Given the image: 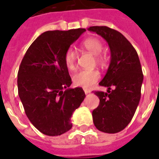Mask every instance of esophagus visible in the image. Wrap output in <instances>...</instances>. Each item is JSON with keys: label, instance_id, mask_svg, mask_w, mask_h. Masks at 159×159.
Returning a JSON list of instances; mask_svg holds the SVG:
<instances>
[{"label": "esophagus", "instance_id": "34e87169", "mask_svg": "<svg viewBox=\"0 0 159 159\" xmlns=\"http://www.w3.org/2000/svg\"><path fill=\"white\" fill-rule=\"evenodd\" d=\"M84 92L86 93V94H87V93H89L90 91L89 90H87V89H84Z\"/></svg>", "mask_w": 159, "mask_h": 159}]
</instances>
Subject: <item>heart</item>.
Wrapping results in <instances>:
<instances>
[{"label": "heart", "instance_id": "b5f03b06", "mask_svg": "<svg viewBox=\"0 0 159 159\" xmlns=\"http://www.w3.org/2000/svg\"><path fill=\"white\" fill-rule=\"evenodd\" d=\"M82 47L89 51L92 54L95 55L96 63L100 66L105 65L106 62V57L102 54L103 43L102 41L97 38H88L85 39L82 43ZM77 61V53L72 48H69L66 51L64 55V62L66 67L69 70L75 68V64ZM100 73L97 70H83L74 74L72 77V82L75 86L89 88L99 80Z\"/></svg>", "mask_w": 159, "mask_h": 159}]
</instances>
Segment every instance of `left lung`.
<instances>
[{
	"label": "left lung",
	"mask_w": 159,
	"mask_h": 159,
	"mask_svg": "<svg viewBox=\"0 0 159 159\" xmlns=\"http://www.w3.org/2000/svg\"><path fill=\"white\" fill-rule=\"evenodd\" d=\"M88 30L104 38L111 49V63L100 86L107 92L96 91L100 104L92 111L97 129L108 134L123 130L130 122L141 97L143 75L135 48L119 31L107 26H92Z\"/></svg>",
	"instance_id": "8db88e82"
}]
</instances>
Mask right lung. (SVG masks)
<instances>
[{"label": "right lung", "instance_id": "1", "mask_svg": "<svg viewBox=\"0 0 159 159\" xmlns=\"http://www.w3.org/2000/svg\"><path fill=\"white\" fill-rule=\"evenodd\" d=\"M85 29L46 31L34 41L19 67L20 99L30 121L48 136L71 129V117L83 102L82 87L68 88L72 79L64 62L70 45Z\"/></svg>", "mask_w": 159, "mask_h": 159}]
</instances>
